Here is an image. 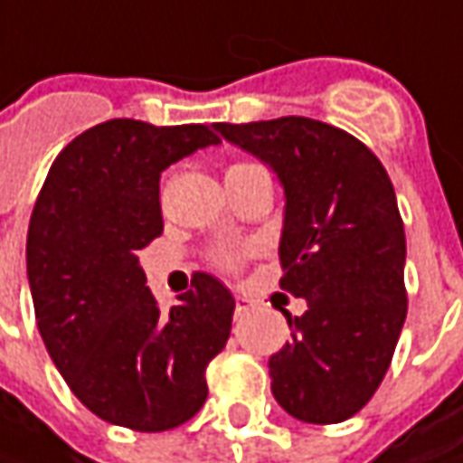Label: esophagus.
Masks as SVG:
<instances>
[{"mask_svg":"<svg viewBox=\"0 0 463 463\" xmlns=\"http://www.w3.org/2000/svg\"><path fill=\"white\" fill-rule=\"evenodd\" d=\"M250 309H252V301H250V298H244V296H237V298H234V311H237V317L247 314Z\"/></svg>","mask_w":463,"mask_h":463,"instance_id":"obj_1","label":"esophagus"}]
</instances>
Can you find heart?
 I'll use <instances>...</instances> for the list:
<instances>
[{"label":"heart","mask_w":463,"mask_h":463,"mask_svg":"<svg viewBox=\"0 0 463 463\" xmlns=\"http://www.w3.org/2000/svg\"><path fill=\"white\" fill-rule=\"evenodd\" d=\"M244 167H252V165H232L226 172H234V169H244ZM240 258H244V250H237V252H223L219 260H222V265H237Z\"/></svg>","instance_id":"obj_1"}]
</instances>
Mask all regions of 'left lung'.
Returning <instances> with one entry per match:
<instances>
[{
  "instance_id": "1",
  "label": "left lung",
  "mask_w": 463,
  "mask_h": 463,
  "mask_svg": "<svg viewBox=\"0 0 463 463\" xmlns=\"http://www.w3.org/2000/svg\"><path fill=\"white\" fill-rule=\"evenodd\" d=\"M276 172L286 195L280 288L307 298L291 343L270 355V389L296 420L332 425L364 410L407 317L404 223L383 165L355 136L286 116L216 123Z\"/></svg>"
}]
</instances>
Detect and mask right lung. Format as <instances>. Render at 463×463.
<instances>
[{"instance_id": "add662e5", "label": "right lung", "mask_w": 463, "mask_h": 463, "mask_svg": "<svg viewBox=\"0 0 463 463\" xmlns=\"http://www.w3.org/2000/svg\"><path fill=\"white\" fill-rule=\"evenodd\" d=\"M219 144L208 126L116 118L48 169L27 226V280L45 350L77 400L138 433L172 430L208 397L205 365L229 340L234 296L208 273L159 309L136 252L165 229L162 172Z\"/></svg>"}]
</instances>
